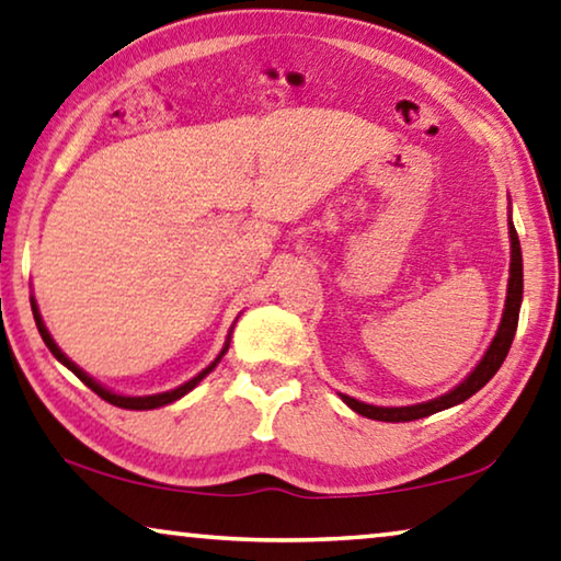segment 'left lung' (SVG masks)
<instances>
[{
	"instance_id": "8db88e82",
	"label": "left lung",
	"mask_w": 561,
	"mask_h": 561,
	"mask_svg": "<svg viewBox=\"0 0 561 561\" xmlns=\"http://www.w3.org/2000/svg\"><path fill=\"white\" fill-rule=\"evenodd\" d=\"M508 239H512V266H508V287H506V305H504V317H501V324L496 330V337L491 340V345L486 350V355L481 357V363L473 367L471 375L463 382H458L454 390H448L446 396L433 398L428 403H417V405H403V408H382V405H370L363 403V400H355L350 396H342V403H347V408H353L355 413H360L365 417H373V421H386V423H408V421H417V417L433 415L438 411H446V408H454L458 403H463L479 392L486 382L494 378L496 370L504 365L508 347H512L514 334H516V324H519V309H522V295H524V266H522V244L519 237H516L514 221L508 219Z\"/></svg>"
}]
</instances>
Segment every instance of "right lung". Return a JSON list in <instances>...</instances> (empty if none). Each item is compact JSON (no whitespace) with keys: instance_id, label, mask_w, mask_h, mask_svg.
<instances>
[{"instance_id":"obj_1","label":"right lung","mask_w":561,"mask_h":561,"mask_svg":"<svg viewBox=\"0 0 561 561\" xmlns=\"http://www.w3.org/2000/svg\"><path fill=\"white\" fill-rule=\"evenodd\" d=\"M32 314H35V322H37V330H39V334H42V340H45V345L49 347V353H53L57 360H60L67 370H72L75 375H78V378L85 382V386L93 390V392H98L100 398L103 400H107V403L111 405H118V408H125V411H153V408H161V405H169V403H173V400H179V398H183L186 396V392H191L194 390L201 380L206 378L208 373L214 370L216 365L221 363V357L227 355V350H229V340H227V345H224V350L219 353V357H216V360L208 365V367H204V370H201L196 378H191L188 382H183V386H179V388H173V390H165V392H156V396H118V392H113V390H107V388H103L100 386L98 380H93L90 378L88 373H82L78 365H75L70 357H67L60 347L55 345V340H53V334L47 332V328H45V322H42V317H39V309H37V305H35V299H32ZM231 337V334H229Z\"/></svg>"}]
</instances>
